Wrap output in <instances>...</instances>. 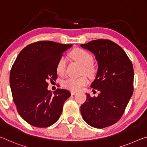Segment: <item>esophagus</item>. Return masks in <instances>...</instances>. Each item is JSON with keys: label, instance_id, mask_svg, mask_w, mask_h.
<instances>
[{"label": "esophagus", "instance_id": "1", "mask_svg": "<svg viewBox=\"0 0 147 147\" xmlns=\"http://www.w3.org/2000/svg\"><path fill=\"white\" fill-rule=\"evenodd\" d=\"M78 93L76 92V91H71V95H75V94H76Z\"/></svg>", "mask_w": 147, "mask_h": 147}]
</instances>
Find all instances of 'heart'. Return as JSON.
I'll list each match as a JSON object with an SVG mask.
<instances>
[{"instance_id": "obj_1", "label": "heart", "mask_w": 147, "mask_h": 147, "mask_svg": "<svg viewBox=\"0 0 147 147\" xmlns=\"http://www.w3.org/2000/svg\"><path fill=\"white\" fill-rule=\"evenodd\" d=\"M70 57L84 66V70L86 73L88 74L92 73L93 68L91 64L93 62V57L88 52L81 49H76L71 52ZM66 58L61 57L57 65V72L59 75H64L66 69ZM87 83L88 79L85 76H83L80 78H69L67 79L64 82V85L70 90H79Z\"/></svg>"}]
</instances>
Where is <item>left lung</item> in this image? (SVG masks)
<instances>
[{
	"label": "left lung",
	"mask_w": 147,
	"mask_h": 147,
	"mask_svg": "<svg viewBox=\"0 0 147 147\" xmlns=\"http://www.w3.org/2000/svg\"><path fill=\"white\" fill-rule=\"evenodd\" d=\"M81 47L94 55L98 71L90 86L100 91L97 97L86 94L81 115L94 128L110 126L121 119L133 94V65L124 50L111 40H95Z\"/></svg>",
	"instance_id": "left-lung-1"
}]
</instances>
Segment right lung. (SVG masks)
Listing matches in <instances>:
<instances>
[{
    "label": "right lung",
    "instance_id": "1",
    "mask_svg": "<svg viewBox=\"0 0 147 147\" xmlns=\"http://www.w3.org/2000/svg\"><path fill=\"white\" fill-rule=\"evenodd\" d=\"M71 46L40 41L26 46L14 62L9 74L13 100L19 115L33 126L46 128L55 124L71 96L60 88L53 93L47 89V81L56 80L58 62Z\"/></svg>",
    "mask_w": 147,
    "mask_h": 147
}]
</instances>
